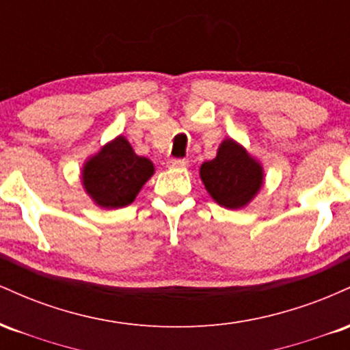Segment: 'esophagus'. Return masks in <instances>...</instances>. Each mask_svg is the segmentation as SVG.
Masks as SVG:
<instances>
[{
	"label": "esophagus",
	"mask_w": 350,
	"mask_h": 350,
	"mask_svg": "<svg viewBox=\"0 0 350 350\" xmlns=\"http://www.w3.org/2000/svg\"><path fill=\"white\" fill-rule=\"evenodd\" d=\"M187 159H179V158H176V159H171L170 163V167H186L187 166Z\"/></svg>",
	"instance_id": "obj_1"
}]
</instances>
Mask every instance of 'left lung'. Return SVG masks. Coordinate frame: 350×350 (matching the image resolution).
<instances>
[{"instance_id": "8db88e82", "label": "left lung", "mask_w": 350, "mask_h": 350, "mask_svg": "<svg viewBox=\"0 0 350 350\" xmlns=\"http://www.w3.org/2000/svg\"><path fill=\"white\" fill-rule=\"evenodd\" d=\"M200 179L217 204L240 208L262 187L263 170L239 143L226 139L215 158L200 166Z\"/></svg>"}]
</instances>
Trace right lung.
<instances>
[{
    "mask_svg": "<svg viewBox=\"0 0 350 350\" xmlns=\"http://www.w3.org/2000/svg\"><path fill=\"white\" fill-rule=\"evenodd\" d=\"M152 172L150 159L136 154L126 138L118 136L85 163L82 183L97 206L118 208L133 202Z\"/></svg>",
    "mask_w": 350,
    "mask_h": 350,
    "instance_id": "obj_1",
    "label": "right lung"
}]
</instances>
